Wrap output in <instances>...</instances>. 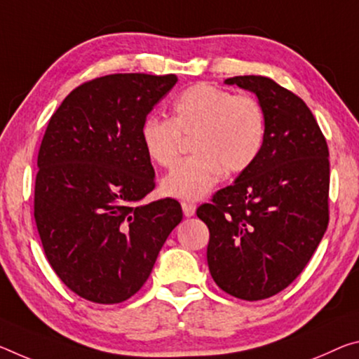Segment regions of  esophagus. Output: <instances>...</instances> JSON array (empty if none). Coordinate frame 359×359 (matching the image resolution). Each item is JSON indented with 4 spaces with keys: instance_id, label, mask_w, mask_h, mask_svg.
I'll list each match as a JSON object with an SVG mask.
<instances>
[{
    "instance_id": "1",
    "label": "esophagus",
    "mask_w": 359,
    "mask_h": 359,
    "mask_svg": "<svg viewBox=\"0 0 359 359\" xmlns=\"http://www.w3.org/2000/svg\"><path fill=\"white\" fill-rule=\"evenodd\" d=\"M182 210H184L185 217H191L196 212V206L193 203H182Z\"/></svg>"
}]
</instances>
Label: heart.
I'll list each match as a JSON object with an SVG mask.
<instances>
[{
    "mask_svg": "<svg viewBox=\"0 0 359 359\" xmlns=\"http://www.w3.org/2000/svg\"><path fill=\"white\" fill-rule=\"evenodd\" d=\"M265 133L264 108L251 95L195 84L174 100L169 119H145L140 142L153 163L169 166L177 156L180 134L193 135L196 155L174 164L161 180V191L196 201L219 184L224 170L238 174L251 166L260 155Z\"/></svg>",
    "mask_w": 359,
    "mask_h": 359,
    "instance_id": "obj_1",
    "label": "heart"
}]
</instances>
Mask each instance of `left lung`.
<instances>
[{"mask_svg": "<svg viewBox=\"0 0 359 359\" xmlns=\"http://www.w3.org/2000/svg\"><path fill=\"white\" fill-rule=\"evenodd\" d=\"M225 84L251 90L266 133L257 159L196 215L209 229L208 265L233 297L262 300L287 287L309 264L329 224V150L305 102L265 76Z\"/></svg>", "mask_w": 359, "mask_h": 359, "instance_id": "1", "label": "left lung"}]
</instances>
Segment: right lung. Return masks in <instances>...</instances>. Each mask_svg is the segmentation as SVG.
<instances>
[{
  "label": "right lung",
  "mask_w": 359,
  "mask_h": 359,
  "mask_svg": "<svg viewBox=\"0 0 359 359\" xmlns=\"http://www.w3.org/2000/svg\"><path fill=\"white\" fill-rule=\"evenodd\" d=\"M175 83V75L145 73L95 78L73 89L49 119L35 222L57 276L90 302L133 297L182 220L172 198L140 204L155 189L140 128Z\"/></svg>",
  "instance_id": "add662e5"
}]
</instances>
